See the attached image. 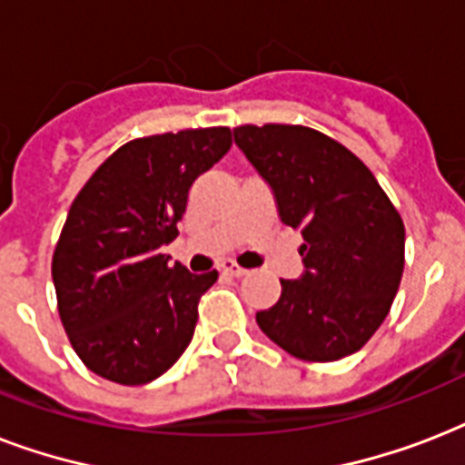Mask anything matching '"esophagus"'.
I'll use <instances>...</instances> for the list:
<instances>
[{
    "label": "esophagus",
    "mask_w": 465,
    "mask_h": 465,
    "mask_svg": "<svg viewBox=\"0 0 465 465\" xmlns=\"http://www.w3.org/2000/svg\"><path fill=\"white\" fill-rule=\"evenodd\" d=\"M222 270H224L226 275H232V277H243L248 272V270L241 268L236 261H224V262H222Z\"/></svg>",
    "instance_id": "obj_1"
}]
</instances>
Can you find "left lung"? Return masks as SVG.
<instances>
[{
    "instance_id": "8db88e82",
    "label": "left lung",
    "mask_w": 465,
    "mask_h": 465,
    "mask_svg": "<svg viewBox=\"0 0 465 465\" xmlns=\"http://www.w3.org/2000/svg\"><path fill=\"white\" fill-rule=\"evenodd\" d=\"M233 140L299 229L304 275L282 280L255 321L306 361L357 352L389 316L405 265L403 219L374 173L328 134L304 125H239Z\"/></svg>"
}]
</instances>
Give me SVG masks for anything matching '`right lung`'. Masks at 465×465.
Segmentation results:
<instances>
[{
  "mask_svg": "<svg viewBox=\"0 0 465 465\" xmlns=\"http://www.w3.org/2000/svg\"><path fill=\"white\" fill-rule=\"evenodd\" d=\"M232 147L229 127L123 144L79 190L53 253L57 311L79 360L108 381H154L185 352L217 270L159 253L178 236L190 185Z\"/></svg>",
  "mask_w": 465,
  "mask_h": 465,
  "instance_id": "add662e5",
  "label": "right lung"
}]
</instances>
